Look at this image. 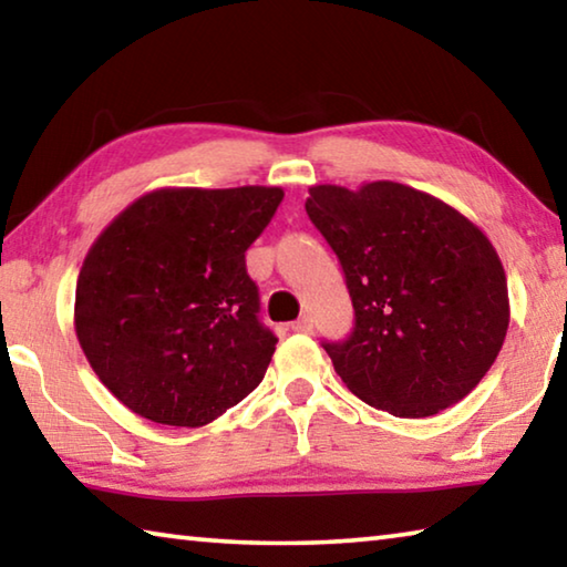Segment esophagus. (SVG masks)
<instances>
[{"label":"esophagus","mask_w":567,"mask_h":567,"mask_svg":"<svg viewBox=\"0 0 567 567\" xmlns=\"http://www.w3.org/2000/svg\"><path fill=\"white\" fill-rule=\"evenodd\" d=\"M292 332H302V334L312 332V320L307 318V315H302L300 320H295V322H292Z\"/></svg>","instance_id":"esophagus-1"}]
</instances>
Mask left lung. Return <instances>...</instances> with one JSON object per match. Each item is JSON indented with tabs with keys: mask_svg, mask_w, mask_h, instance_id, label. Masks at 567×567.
<instances>
[{
	"mask_svg": "<svg viewBox=\"0 0 567 567\" xmlns=\"http://www.w3.org/2000/svg\"><path fill=\"white\" fill-rule=\"evenodd\" d=\"M305 209L352 297L350 340L324 344L344 385L395 417H430L463 400L511 324L503 262L483 229L390 179L312 185Z\"/></svg>",
	"mask_w": 567,
	"mask_h": 567,
	"instance_id": "8db88e82",
	"label": "left lung"
}]
</instances>
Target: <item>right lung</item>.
I'll use <instances>...</instances> for the list:
<instances>
[{
    "label": "right lung",
    "mask_w": 567,
    "mask_h": 567,
    "mask_svg": "<svg viewBox=\"0 0 567 567\" xmlns=\"http://www.w3.org/2000/svg\"><path fill=\"white\" fill-rule=\"evenodd\" d=\"M282 187H162L94 239L74 332L94 375L159 425L203 427L260 385L277 338L245 267Z\"/></svg>",
    "instance_id": "1"
}]
</instances>
